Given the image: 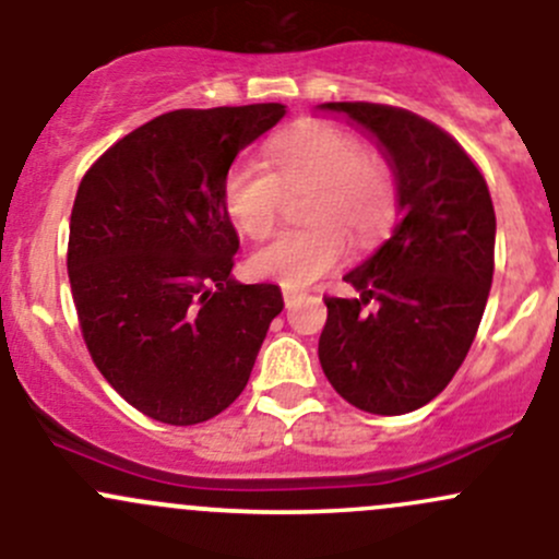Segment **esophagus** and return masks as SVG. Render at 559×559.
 <instances>
[{
	"mask_svg": "<svg viewBox=\"0 0 559 559\" xmlns=\"http://www.w3.org/2000/svg\"><path fill=\"white\" fill-rule=\"evenodd\" d=\"M297 297H302V292H297V289H284V302H286V306H292V302H295Z\"/></svg>",
	"mask_w": 559,
	"mask_h": 559,
	"instance_id": "obj_1",
	"label": "esophagus"
}]
</instances>
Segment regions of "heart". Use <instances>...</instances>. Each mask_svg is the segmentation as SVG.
<instances>
[{
	"label": "heart",
	"instance_id": "b5f03b06",
	"mask_svg": "<svg viewBox=\"0 0 559 559\" xmlns=\"http://www.w3.org/2000/svg\"><path fill=\"white\" fill-rule=\"evenodd\" d=\"M273 173L253 159H240L224 178V207L248 238H264L281 211V189L316 183L308 205L313 227L284 233L248 257L257 278L284 286H308L346 259L348 238L370 243L394 216V180L379 159L365 154L354 134L326 123L286 132L267 148Z\"/></svg>",
	"mask_w": 559,
	"mask_h": 559
}]
</instances>
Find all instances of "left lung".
Here are the masks:
<instances>
[{
	"instance_id": "left-lung-1",
	"label": "left lung",
	"mask_w": 559,
	"mask_h": 559,
	"mask_svg": "<svg viewBox=\"0 0 559 559\" xmlns=\"http://www.w3.org/2000/svg\"><path fill=\"white\" fill-rule=\"evenodd\" d=\"M319 110L373 140L400 213L389 240L343 275L357 297H324L321 370L359 411L411 414L447 389L481 324L495 270L492 197L465 151L414 112L370 103Z\"/></svg>"
}]
</instances>
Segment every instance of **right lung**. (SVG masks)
Returning <instances> with one entry per match:
<instances>
[{
    "label": "right lung",
    "mask_w": 559,
    "mask_h": 559,
    "mask_svg": "<svg viewBox=\"0 0 559 559\" xmlns=\"http://www.w3.org/2000/svg\"><path fill=\"white\" fill-rule=\"evenodd\" d=\"M286 105L173 110L118 140L83 175L70 218L72 300L94 365L129 405L200 425L248 384L275 284H238L224 207L235 156Z\"/></svg>",
    "instance_id": "1"
}]
</instances>
